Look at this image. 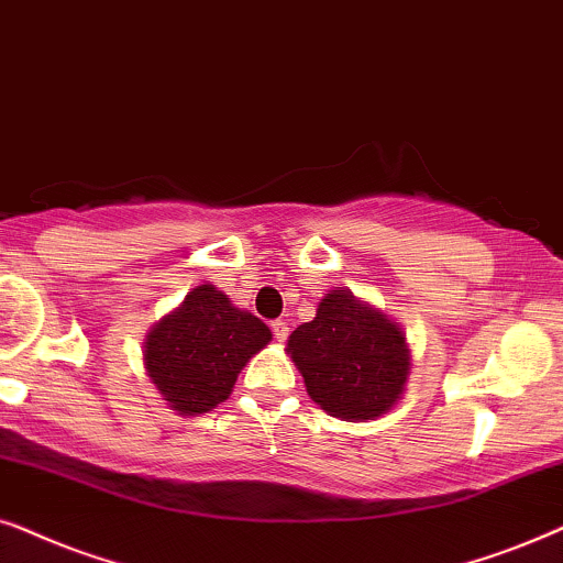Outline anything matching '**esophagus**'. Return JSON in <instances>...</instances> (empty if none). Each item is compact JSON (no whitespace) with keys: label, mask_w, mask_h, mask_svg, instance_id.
I'll return each mask as SVG.
<instances>
[{"label":"esophagus","mask_w":563,"mask_h":563,"mask_svg":"<svg viewBox=\"0 0 563 563\" xmlns=\"http://www.w3.org/2000/svg\"><path fill=\"white\" fill-rule=\"evenodd\" d=\"M273 334H275V340L277 342H286L288 340V332H290V327H288V321H283V319H275L273 324Z\"/></svg>","instance_id":"34e87169"}]
</instances>
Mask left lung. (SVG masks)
Listing matches in <instances>:
<instances>
[{
  "instance_id": "obj_1",
  "label": "left lung",
  "mask_w": 563,
  "mask_h": 563,
  "mask_svg": "<svg viewBox=\"0 0 563 563\" xmlns=\"http://www.w3.org/2000/svg\"><path fill=\"white\" fill-rule=\"evenodd\" d=\"M286 350L311 399L344 422L386 415L409 378L401 327L350 290H329L313 321L288 336Z\"/></svg>"
}]
</instances>
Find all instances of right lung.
I'll use <instances>...</instances> for the list:
<instances>
[{
  "instance_id": "obj_1",
  "label": "right lung",
  "mask_w": 563,
  "mask_h": 563,
  "mask_svg": "<svg viewBox=\"0 0 563 563\" xmlns=\"http://www.w3.org/2000/svg\"><path fill=\"white\" fill-rule=\"evenodd\" d=\"M269 340L267 324L206 283L152 327L144 365L172 409L206 415L229 399L239 373Z\"/></svg>"
}]
</instances>
